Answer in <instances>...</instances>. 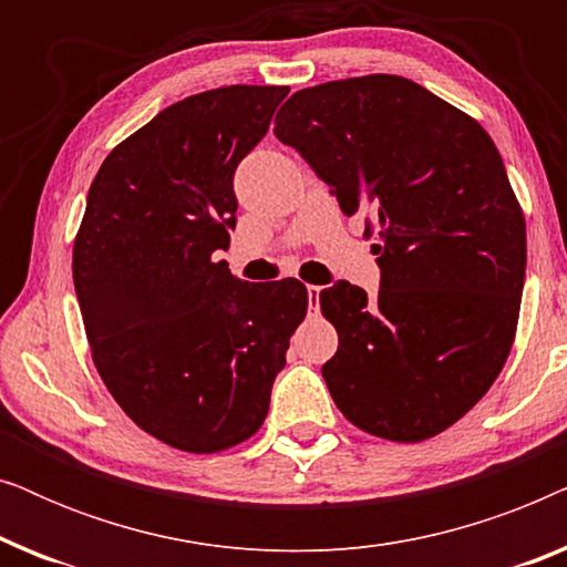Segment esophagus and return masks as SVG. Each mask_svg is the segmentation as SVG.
<instances>
[{
	"instance_id": "esophagus-1",
	"label": "esophagus",
	"mask_w": 567,
	"mask_h": 567,
	"mask_svg": "<svg viewBox=\"0 0 567 567\" xmlns=\"http://www.w3.org/2000/svg\"><path fill=\"white\" fill-rule=\"evenodd\" d=\"M320 293H322L320 286H307V301H309V309H312V312L320 309Z\"/></svg>"
}]
</instances>
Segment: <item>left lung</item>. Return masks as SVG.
I'll return each instance as SVG.
<instances>
[{
  "label": "left lung",
  "mask_w": 567,
  "mask_h": 567,
  "mask_svg": "<svg viewBox=\"0 0 567 567\" xmlns=\"http://www.w3.org/2000/svg\"><path fill=\"white\" fill-rule=\"evenodd\" d=\"M274 134L343 214L379 219V293H320L338 351L322 367L348 421L423 441L491 390L516 336L526 224L493 138L413 80L369 74L293 92Z\"/></svg>",
  "instance_id": "left-lung-1"
}]
</instances>
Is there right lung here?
<instances>
[{
	"mask_svg": "<svg viewBox=\"0 0 567 567\" xmlns=\"http://www.w3.org/2000/svg\"><path fill=\"white\" fill-rule=\"evenodd\" d=\"M289 87L231 84L165 107L107 154L74 239V291L107 392L193 454L250 439L293 330L297 278L245 284L214 252L237 224L235 169Z\"/></svg>",
	"mask_w": 567,
	"mask_h": 567,
	"instance_id": "right-lung-1",
	"label": "right lung"
}]
</instances>
